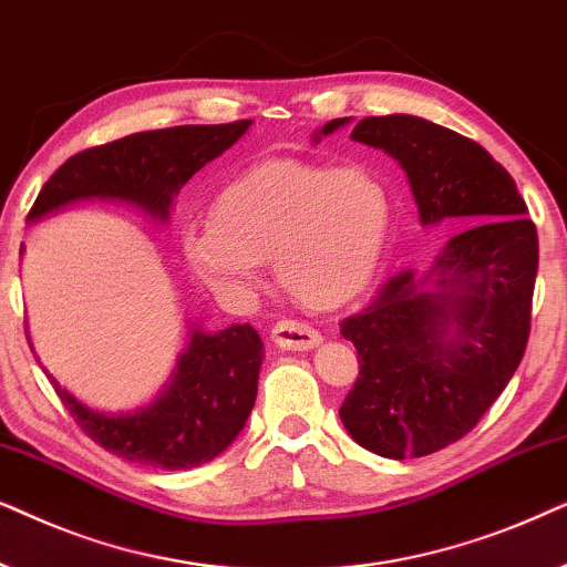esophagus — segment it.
Masks as SVG:
<instances>
[{
  "instance_id": "34e87169",
  "label": "esophagus",
  "mask_w": 567,
  "mask_h": 567,
  "mask_svg": "<svg viewBox=\"0 0 567 567\" xmlns=\"http://www.w3.org/2000/svg\"><path fill=\"white\" fill-rule=\"evenodd\" d=\"M271 339H275L277 347L282 350H296V352H306L313 350V347L321 344V334L313 327H308L303 321H279L271 329Z\"/></svg>"
}]
</instances>
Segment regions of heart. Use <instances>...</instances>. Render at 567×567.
I'll list each match as a JSON object with an SVG mask.
<instances>
[{"mask_svg":"<svg viewBox=\"0 0 567 567\" xmlns=\"http://www.w3.org/2000/svg\"><path fill=\"white\" fill-rule=\"evenodd\" d=\"M391 215L386 181L368 165L271 157L217 192L209 225L188 230L181 254L225 296H251L271 259L279 288L298 303L337 308L373 279Z\"/></svg>","mask_w":567,"mask_h":567,"instance_id":"1","label":"heart"}]
</instances>
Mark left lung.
<instances>
[{
  "mask_svg": "<svg viewBox=\"0 0 567 567\" xmlns=\"http://www.w3.org/2000/svg\"><path fill=\"white\" fill-rule=\"evenodd\" d=\"M350 137L402 165L422 225H464L427 275L399 271L342 321L360 358L339 406L347 433L379 456H427L477 425L524 358L537 228L511 173L470 137L410 113L362 118Z\"/></svg>",
  "mask_w": 567,
  "mask_h": 567,
  "instance_id": "1",
  "label": "left lung"
}]
</instances>
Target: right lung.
Masks as SVG:
<instances>
[{
  "mask_svg": "<svg viewBox=\"0 0 567 567\" xmlns=\"http://www.w3.org/2000/svg\"><path fill=\"white\" fill-rule=\"evenodd\" d=\"M248 126L251 121L171 126L78 153L43 184L28 223L93 199L124 202L165 223L181 186L236 145ZM188 331L171 381L132 412H97L51 373L49 379L74 422L113 456L153 470H194L220 456L244 430L256 402L264 344L251 323H230L213 334L199 327Z\"/></svg>",
  "mask_w": 567,
  "mask_h": 567,
  "instance_id": "right-lung-1",
  "label": "right lung"
}]
</instances>
